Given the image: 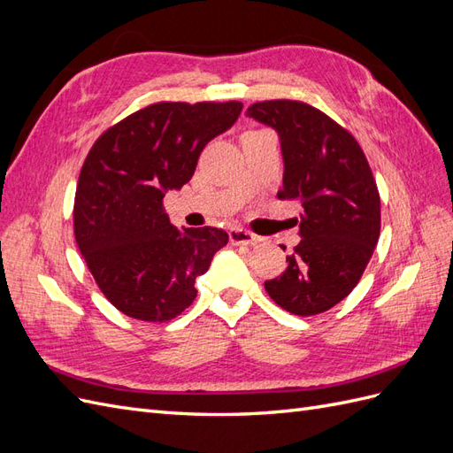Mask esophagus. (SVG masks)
<instances>
[{"label": "esophagus", "instance_id": "esophagus-1", "mask_svg": "<svg viewBox=\"0 0 453 453\" xmlns=\"http://www.w3.org/2000/svg\"><path fill=\"white\" fill-rule=\"evenodd\" d=\"M228 240L232 245H251L255 242H258V238L248 230H242V228H230L228 230Z\"/></svg>", "mask_w": 453, "mask_h": 453}]
</instances>
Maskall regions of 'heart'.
I'll return each instance as SVG.
<instances>
[{
  "label": "heart",
  "instance_id": "heart-1",
  "mask_svg": "<svg viewBox=\"0 0 453 453\" xmlns=\"http://www.w3.org/2000/svg\"><path fill=\"white\" fill-rule=\"evenodd\" d=\"M251 132H253V130H251ZM255 132H257V130H255Z\"/></svg>",
  "mask_w": 453,
  "mask_h": 453
}]
</instances>
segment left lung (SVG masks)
<instances>
[{
	"label": "left lung",
	"instance_id": "left-lung-1",
	"mask_svg": "<svg viewBox=\"0 0 453 453\" xmlns=\"http://www.w3.org/2000/svg\"><path fill=\"white\" fill-rule=\"evenodd\" d=\"M248 115L280 134L285 170L278 198L303 205V240L287 257L285 272L265 281V289L295 315L323 313L353 291L378 243L372 170L357 140L310 104L257 102Z\"/></svg>",
	"mask_w": 453,
	"mask_h": 453
}]
</instances>
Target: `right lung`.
<instances>
[{
    "label": "right lung",
    "instance_id": "add662e5",
    "mask_svg": "<svg viewBox=\"0 0 453 453\" xmlns=\"http://www.w3.org/2000/svg\"><path fill=\"white\" fill-rule=\"evenodd\" d=\"M242 102H158L107 128L79 173L73 230L104 296L140 321L177 318L228 243L221 228L170 225L162 200L190 181L202 149L234 125Z\"/></svg>",
    "mask_w": 453,
    "mask_h": 453
}]
</instances>
